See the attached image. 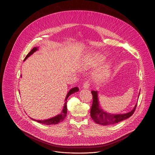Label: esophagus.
Segmentation results:
<instances>
[{"mask_svg": "<svg viewBox=\"0 0 155 155\" xmlns=\"http://www.w3.org/2000/svg\"><path fill=\"white\" fill-rule=\"evenodd\" d=\"M89 86H90V84L88 83V81H87L85 83H84L83 87L84 89H88L89 88Z\"/></svg>", "mask_w": 155, "mask_h": 155, "instance_id": "34e87169", "label": "esophagus"}]
</instances>
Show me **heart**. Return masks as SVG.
Instances as JSON below:
<instances>
[{
  "label": "heart",
  "instance_id": "b5f03b06",
  "mask_svg": "<svg viewBox=\"0 0 155 155\" xmlns=\"http://www.w3.org/2000/svg\"><path fill=\"white\" fill-rule=\"evenodd\" d=\"M106 60V56L100 53L95 54L87 58L84 62L85 67L87 68H95L101 65ZM111 63L107 62L103 64L93 75L94 79L97 82H101L107 78L110 74Z\"/></svg>",
  "mask_w": 155,
  "mask_h": 155
}]
</instances>
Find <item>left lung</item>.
<instances>
[{
  "label": "left lung",
  "instance_id": "1",
  "mask_svg": "<svg viewBox=\"0 0 155 155\" xmlns=\"http://www.w3.org/2000/svg\"><path fill=\"white\" fill-rule=\"evenodd\" d=\"M91 93L93 95V104L91 108L90 114L93 120L98 124L107 126L117 123L124 120L127 119L131 116V115L134 113L137 106V104H136L131 111L125 114H113L108 113L106 111H104V110L100 108L98 98V91H92Z\"/></svg>",
  "mask_w": 155,
  "mask_h": 155
}]
</instances>
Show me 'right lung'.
Returning <instances> with one entry per match:
<instances>
[{"label": "right lung", "mask_w": 155, "mask_h": 155, "mask_svg": "<svg viewBox=\"0 0 155 155\" xmlns=\"http://www.w3.org/2000/svg\"><path fill=\"white\" fill-rule=\"evenodd\" d=\"M38 50V47H34L33 48L28 54V55L26 56L25 58L24 59V61H25V60H26L29 57H30L31 55H32L35 51H36ZM21 77H22V75H21ZM79 90V88L78 87H74L71 88L69 91L68 93H67V94L66 95V98H65V103H64V107H63V109L61 111V113L58 114L57 116H55V117H53L52 118H50V119H48L43 120H36L35 119H33L32 118H31V119L36 121L39 123H42V124H47V125H51V124H58L60 122L62 121L65 118L66 116H67V98H68V97L70 95H71L72 94L74 93H76L77 91H78Z\"/></svg>", "instance_id": "obj_1"}]
</instances>
